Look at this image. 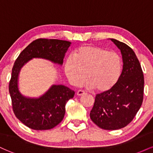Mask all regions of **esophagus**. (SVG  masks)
I'll list each match as a JSON object with an SVG mask.
<instances>
[{"label":"esophagus","instance_id":"1","mask_svg":"<svg viewBox=\"0 0 153 153\" xmlns=\"http://www.w3.org/2000/svg\"><path fill=\"white\" fill-rule=\"evenodd\" d=\"M84 94H85V91L82 90H78L77 91V95H78V96H82Z\"/></svg>","mask_w":153,"mask_h":153}]
</instances>
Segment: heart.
Returning a JSON list of instances; mask_svg holds the SVG:
<instances>
[{"label":"heart","mask_w":153,"mask_h":153,"mask_svg":"<svg viewBox=\"0 0 153 153\" xmlns=\"http://www.w3.org/2000/svg\"><path fill=\"white\" fill-rule=\"evenodd\" d=\"M74 58L68 57L65 73L72 84L80 85L87 80L91 88L100 93L113 88L122 76L121 56L102 47L85 45L74 52Z\"/></svg>","instance_id":"1"}]
</instances>
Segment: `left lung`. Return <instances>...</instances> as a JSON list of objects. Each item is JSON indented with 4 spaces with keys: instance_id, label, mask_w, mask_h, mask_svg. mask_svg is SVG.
I'll return each mask as SVG.
<instances>
[{
    "instance_id": "8db88e82",
    "label": "left lung",
    "mask_w": 153,
    "mask_h": 153,
    "mask_svg": "<svg viewBox=\"0 0 153 153\" xmlns=\"http://www.w3.org/2000/svg\"><path fill=\"white\" fill-rule=\"evenodd\" d=\"M111 40L121 50L123 59L122 76L113 88L96 95L90 117L101 129L116 130L129 124L141 107L144 75L132 49L114 39Z\"/></svg>"
}]
</instances>
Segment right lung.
Returning a JSON list of instances; mask_svg holds the SVG:
<instances>
[{
    "instance_id": "obj_1",
    "label": "right lung",
    "mask_w": 153,
    "mask_h": 153,
    "mask_svg": "<svg viewBox=\"0 0 153 153\" xmlns=\"http://www.w3.org/2000/svg\"><path fill=\"white\" fill-rule=\"evenodd\" d=\"M71 42L59 39H38L29 44L16 59L9 93L16 117L26 127L34 130H47L59 124L65 114V104L73 99L74 91L63 85H52L39 98L23 96L18 86L19 75L26 63L33 58H42L62 65Z\"/></svg>"
}]
</instances>
